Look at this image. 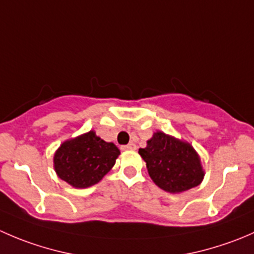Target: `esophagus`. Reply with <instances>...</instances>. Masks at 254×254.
Masks as SVG:
<instances>
[{
	"mask_svg": "<svg viewBox=\"0 0 254 254\" xmlns=\"http://www.w3.org/2000/svg\"><path fill=\"white\" fill-rule=\"evenodd\" d=\"M123 148H124V150H136V145L132 142H130V143H127V145L123 146Z\"/></svg>",
	"mask_w": 254,
	"mask_h": 254,
	"instance_id": "1",
	"label": "esophagus"
}]
</instances>
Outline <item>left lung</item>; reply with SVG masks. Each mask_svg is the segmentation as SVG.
Masks as SVG:
<instances>
[{"mask_svg": "<svg viewBox=\"0 0 254 254\" xmlns=\"http://www.w3.org/2000/svg\"><path fill=\"white\" fill-rule=\"evenodd\" d=\"M139 153L156 186L170 193H181L199 186L204 171L190 143L157 131Z\"/></svg>", "mask_w": 254, "mask_h": 254, "instance_id": "obj_1", "label": "left lung"}]
</instances>
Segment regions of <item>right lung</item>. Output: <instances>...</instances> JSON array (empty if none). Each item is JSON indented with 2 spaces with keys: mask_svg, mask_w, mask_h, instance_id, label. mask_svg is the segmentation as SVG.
Here are the masks:
<instances>
[{
  "mask_svg": "<svg viewBox=\"0 0 254 254\" xmlns=\"http://www.w3.org/2000/svg\"><path fill=\"white\" fill-rule=\"evenodd\" d=\"M119 155L114 143L89 131L64 142L54 156V167L63 181L75 188H87L98 183L112 170Z\"/></svg>",
  "mask_w": 254,
  "mask_h": 254,
  "instance_id": "right-lung-1",
  "label": "right lung"
}]
</instances>
